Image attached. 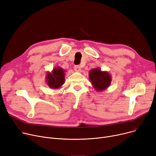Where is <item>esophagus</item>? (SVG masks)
Returning a JSON list of instances; mask_svg holds the SVG:
<instances>
[{
  "instance_id": "esophagus-1",
  "label": "esophagus",
  "mask_w": 156,
  "mask_h": 156,
  "mask_svg": "<svg viewBox=\"0 0 156 156\" xmlns=\"http://www.w3.org/2000/svg\"><path fill=\"white\" fill-rule=\"evenodd\" d=\"M74 69H75V71H76V72H81V69L80 66H78V65L75 66H74Z\"/></svg>"
}]
</instances>
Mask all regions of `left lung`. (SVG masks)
<instances>
[{"label":"left lung","instance_id":"left-lung-1","mask_svg":"<svg viewBox=\"0 0 156 156\" xmlns=\"http://www.w3.org/2000/svg\"><path fill=\"white\" fill-rule=\"evenodd\" d=\"M89 79L95 91L105 90L111 84L112 76L108 71H101L100 68H93L89 72Z\"/></svg>","mask_w":156,"mask_h":156}]
</instances>
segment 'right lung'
I'll return each mask as SVG.
<instances>
[{
	"mask_svg": "<svg viewBox=\"0 0 156 156\" xmlns=\"http://www.w3.org/2000/svg\"><path fill=\"white\" fill-rule=\"evenodd\" d=\"M66 71L60 67H55L51 72H48L46 81L48 87L53 90L60 88L65 83Z\"/></svg>",
	"mask_w": 156,
	"mask_h": 156,
	"instance_id": "obj_1",
	"label": "right lung"
}]
</instances>
